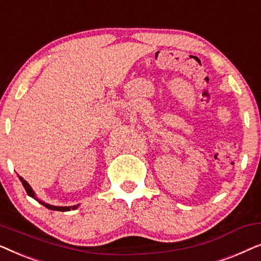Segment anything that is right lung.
I'll return each instance as SVG.
<instances>
[{"mask_svg":"<svg viewBox=\"0 0 261 261\" xmlns=\"http://www.w3.org/2000/svg\"><path fill=\"white\" fill-rule=\"evenodd\" d=\"M19 179L21 180V183H22L23 188H24V190H26V192H27V195H28V196H31L32 198H34L35 201H38L39 203H40V204H42L44 206H46V208L49 209V210H58V212H70V210H74V209H77L78 206H80V204L71 205V206H58V205H52V204H48V203H45L44 201H41V199H39V198H38V196L35 195V192H34L33 189H32L31 185L28 184L27 181L24 180L22 177H20V176H19Z\"/></svg>","mask_w":261,"mask_h":261,"instance_id":"obj_1","label":"right lung"}]
</instances>
